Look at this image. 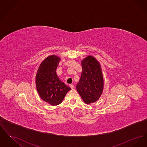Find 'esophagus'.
Returning <instances> with one entry per match:
<instances>
[{"instance_id":"34e87169","label":"esophagus","mask_w":147,"mask_h":147,"mask_svg":"<svg viewBox=\"0 0 147 147\" xmlns=\"http://www.w3.org/2000/svg\"><path fill=\"white\" fill-rule=\"evenodd\" d=\"M70 87L71 88V89H73V88H74V85H73V84H70Z\"/></svg>"}]
</instances>
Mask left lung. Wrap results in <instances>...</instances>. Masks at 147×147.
<instances>
[{"mask_svg":"<svg viewBox=\"0 0 147 147\" xmlns=\"http://www.w3.org/2000/svg\"><path fill=\"white\" fill-rule=\"evenodd\" d=\"M82 65V73L76 88L84 102L89 104L96 102L102 94L104 78L100 64L94 57H86Z\"/></svg>","mask_w":147,"mask_h":147,"instance_id":"8db88e82","label":"left lung"}]
</instances>
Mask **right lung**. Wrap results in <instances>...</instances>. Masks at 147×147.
I'll use <instances>...</instances> for the list:
<instances>
[{
	"label": "right lung",
	"mask_w": 147,
	"mask_h": 147,
	"mask_svg": "<svg viewBox=\"0 0 147 147\" xmlns=\"http://www.w3.org/2000/svg\"><path fill=\"white\" fill-rule=\"evenodd\" d=\"M60 60L55 55L49 56L40 65L36 76V88L40 98L52 106L61 104L71 90L57 75L56 69Z\"/></svg>",
	"instance_id": "obj_1"
}]
</instances>
